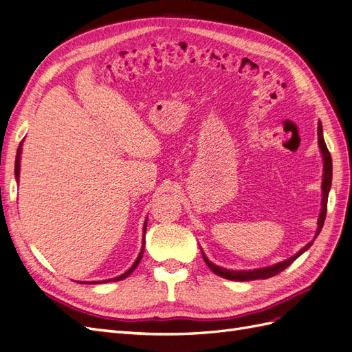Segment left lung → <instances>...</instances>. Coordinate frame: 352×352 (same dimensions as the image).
<instances>
[{"instance_id": "left-lung-1", "label": "left lung", "mask_w": 352, "mask_h": 352, "mask_svg": "<svg viewBox=\"0 0 352 352\" xmlns=\"http://www.w3.org/2000/svg\"><path fill=\"white\" fill-rule=\"evenodd\" d=\"M317 135H318V146H320V151L323 154V184H322V192H323V198H322V210H320V216H318L317 220V232H316V238L318 233H320L323 225H324V219H326V211H327V197H329V190H330V185H332V157H330V153L326 146L324 138H323V129H322V123L318 122V127H317ZM313 245V241L308 242L305 247L298 251L294 257L287 258L282 263L273 264L270 267H264V269H255V270H248V272H238V270H228L219 267V265L212 264L206 255L202 252V258H204L206 264L211 269L212 273H216L217 276H221V278L229 279V280H238V282H247V280H255V279H267L272 278V276L279 274L280 272H283L287 265H291L302 252H305L308 248Z\"/></svg>"}]
</instances>
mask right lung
<instances>
[{"instance_id":"1","label":"right lung","mask_w":352,"mask_h":352,"mask_svg":"<svg viewBox=\"0 0 352 352\" xmlns=\"http://www.w3.org/2000/svg\"><path fill=\"white\" fill-rule=\"evenodd\" d=\"M20 154H22V144L19 145V148H17V154H16V164H14V175H16V179H17V182H19V173H20ZM145 230H146V221L144 223V236H145ZM144 245H145V239H144V243H142V250H141V252H140V255H138V258H136V261L133 263V265L132 267L127 270L126 273H123L122 276H119V278H116L114 280H122V279H124V278H127V276H129L135 269H136V265L140 264V261H141V258H142V254H144ZM105 282H110V280H105ZM91 283H94V282H91ZM95 283H100V282H95Z\"/></svg>"}]
</instances>
